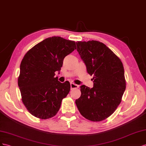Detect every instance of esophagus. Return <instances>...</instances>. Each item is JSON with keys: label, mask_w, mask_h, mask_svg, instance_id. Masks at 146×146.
I'll return each instance as SVG.
<instances>
[{"label": "esophagus", "mask_w": 146, "mask_h": 146, "mask_svg": "<svg viewBox=\"0 0 146 146\" xmlns=\"http://www.w3.org/2000/svg\"><path fill=\"white\" fill-rule=\"evenodd\" d=\"M78 85H76L75 84H74V83H71L70 84V87H71V90H73L74 89H77L78 88Z\"/></svg>", "instance_id": "1"}]
</instances>
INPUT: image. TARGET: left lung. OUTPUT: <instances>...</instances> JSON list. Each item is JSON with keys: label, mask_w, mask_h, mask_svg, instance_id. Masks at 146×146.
Masks as SVG:
<instances>
[{"label": "left lung", "mask_w": 146, "mask_h": 146, "mask_svg": "<svg viewBox=\"0 0 146 146\" xmlns=\"http://www.w3.org/2000/svg\"><path fill=\"white\" fill-rule=\"evenodd\" d=\"M77 51L93 75L94 87L80 86L81 95L75 103L81 114L100 122L113 113L121 102L126 88L124 68L119 58L103 43L78 41Z\"/></svg>", "instance_id": "left-lung-1"}]
</instances>
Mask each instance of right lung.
<instances>
[{"instance_id":"right-lung-1","label":"right lung","mask_w":146,"mask_h":146,"mask_svg":"<svg viewBox=\"0 0 146 146\" xmlns=\"http://www.w3.org/2000/svg\"><path fill=\"white\" fill-rule=\"evenodd\" d=\"M76 48L74 41L52 36L25 54L18 83L24 105L35 117L47 119L59 111L62 99L70 90V84L68 81H58L55 72H60L64 58Z\"/></svg>"}]
</instances>
